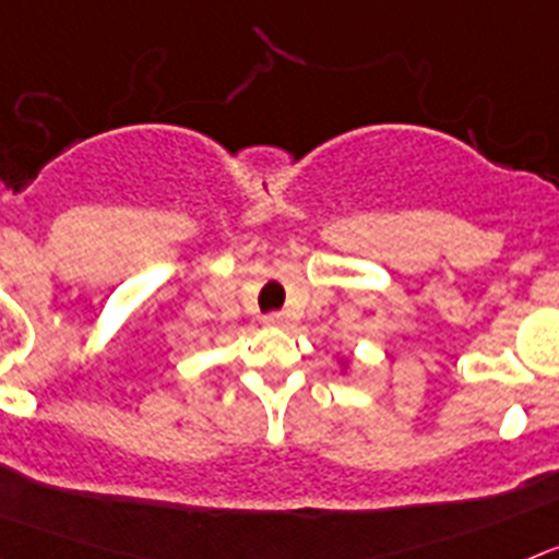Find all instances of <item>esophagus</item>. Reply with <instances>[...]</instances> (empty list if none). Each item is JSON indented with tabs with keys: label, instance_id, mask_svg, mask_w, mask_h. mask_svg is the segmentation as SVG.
<instances>
[{
	"label": "esophagus",
	"instance_id": "esophagus-1",
	"mask_svg": "<svg viewBox=\"0 0 559 559\" xmlns=\"http://www.w3.org/2000/svg\"><path fill=\"white\" fill-rule=\"evenodd\" d=\"M264 323L266 326H286V323H289V318H286L284 312H270V314H264Z\"/></svg>",
	"mask_w": 559,
	"mask_h": 559
}]
</instances>
